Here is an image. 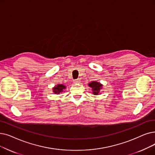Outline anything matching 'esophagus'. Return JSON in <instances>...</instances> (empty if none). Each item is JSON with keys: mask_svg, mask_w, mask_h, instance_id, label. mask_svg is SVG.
I'll return each instance as SVG.
<instances>
[{"mask_svg": "<svg viewBox=\"0 0 155 155\" xmlns=\"http://www.w3.org/2000/svg\"><path fill=\"white\" fill-rule=\"evenodd\" d=\"M73 83L75 84H80V81L79 79H77V80H73Z\"/></svg>", "mask_w": 155, "mask_h": 155, "instance_id": "obj_1", "label": "esophagus"}]
</instances>
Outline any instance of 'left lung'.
Wrapping results in <instances>:
<instances>
[{
  "label": "left lung",
  "instance_id": "1",
  "mask_svg": "<svg viewBox=\"0 0 155 155\" xmlns=\"http://www.w3.org/2000/svg\"><path fill=\"white\" fill-rule=\"evenodd\" d=\"M88 85L91 88L92 91V94L94 95H99V94H101V90L103 89V85L101 84L100 82L96 81H92L89 83Z\"/></svg>",
  "mask_w": 155,
  "mask_h": 155
}]
</instances>
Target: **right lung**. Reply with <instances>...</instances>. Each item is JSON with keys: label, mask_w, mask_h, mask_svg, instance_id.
I'll return each mask as SVG.
<instances>
[{"label": "right lung", "mask_w": 155, "mask_h": 155, "mask_svg": "<svg viewBox=\"0 0 155 155\" xmlns=\"http://www.w3.org/2000/svg\"><path fill=\"white\" fill-rule=\"evenodd\" d=\"M66 88V86L63 84H58L53 87L52 92L54 94H57V95H58V94L64 92V91Z\"/></svg>", "instance_id": "1"}]
</instances>
